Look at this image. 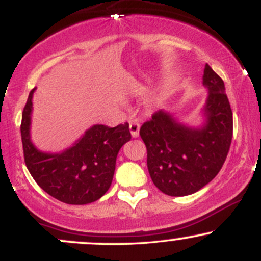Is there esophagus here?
<instances>
[{
	"label": "esophagus",
	"mask_w": 261,
	"mask_h": 261,
	"mask_svg": "<svg viewBox=\"0 0 261 261\" xmlns=\"http://www.w3.org/2000/svg\"><path fill=\"white\" fill-rule=\"evenodd\" d=\"M130 133L133 137H137L140 134V124L139 122H130Z\"/></svg>",
	"instance_id": "obj_1"
}]
</instances>
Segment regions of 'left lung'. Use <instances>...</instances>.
Masks as SVG:
<instances>
[{
  "label": "left lung",
  "mask_w": 261,
  "mask_h": 261,
  "mask_svg": "<svg viewBox=\"0 0 261 261\" xmlns=\"http://www.w3.org/2000/svg\"><path fill=\"white\" fill-rule=\"evenodd\" d=\"M202 85L208 93L200 110V124H185L162 109L140 130L152 181L169 196L199 191L217 175L228 154L233 115L224 83L206 65Z\"/></svg>",
  "instance_id": "left-lung-1"
}]
</instances>
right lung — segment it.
<instances>
[{"label":"right lung","instance_id":"obj_1","mask_svg":"<svg viewBox=\"0 0 261 261\" xmlns=\"http://www.w3.org/2000/svg\"><path fill=\"white\" fill-rule=\"evenodd\" d=\"M35 89L29 93L20 125L27 168L39 187L59 201L70 205L97 201L112 185L119 151L131 140L128 124L115 127L95 124L64 151H40L31 136Z\"/></svg>","mask_w":261,"mask_h":261}]
</instances>
